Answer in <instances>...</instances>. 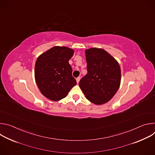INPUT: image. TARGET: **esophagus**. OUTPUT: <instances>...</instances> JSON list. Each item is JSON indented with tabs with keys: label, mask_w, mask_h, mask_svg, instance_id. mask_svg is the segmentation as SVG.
I'll use <instances>...</instances> for the list:
<instances>
[{
	"label": "esophagus",
	"mask_w": 155,
	"mask_h": 155,
	"mask_svg": "<svg viewBox=\"0 0 155 155\" xmlns=\"http://www.w3.org/2000/svg\"><path fill=\"white\" fill-rule=\"evenodd\" d=\"M76 80H77V83H79V81H80V77H77V78H76Z\"/></svg>",
	"instance_id": "obj_1"
}]
</instances>
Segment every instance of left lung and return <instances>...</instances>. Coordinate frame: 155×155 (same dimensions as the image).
Returning a JSON list of instances; mask_svg holds the SVG:
<instances>
[{
    "label": "left lung",
    "mask_w": 155,
    "mask_h": 155,
    "mask_svg": "<svg viewBox=\"0 0 155 155\" xmlns=\"http://www.w3.org/2000/svg\"><path fill=\"white\" fill-rule=\"evenodd\" d=\"M87 74L79 82L86 98L96 105L105 104L118 90L121 69L117 60L102 48L85 50Z\"/></svg>",
    "instance_id": "obj_1"
}]
</instances>
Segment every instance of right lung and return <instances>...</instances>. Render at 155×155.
Wrapping results in <instances>:
<instances>
[{
	"instance_id": "1",
	"label": "right lung",
	"mask_w": 155,
	"mask_h": 155,
	"mask_svg": "<svg viewBox=\"0 0 155 155\" xmlns=\"http://www.w3.org/2000/svg\"><path fill=\"white\" fill-rule=\"evenodd\" d=\"M74 51L65 47H54L40 55L35 65V79L41 94L58 101L67 96L77 84L69 63Z\"/></svg>"
}]
</instances>
